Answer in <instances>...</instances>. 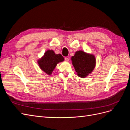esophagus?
I'll return each mask as SVG.
<instances>
[{"instance_id":"obj_1","label":"esophagus","mask_w":130,"mask_h":130,"mask_svg":"<svg viewBox=\"0 0 130 130\" xmlns=\"http://www.w3.org/2000/svg\"><path fill=\"white\" fill-rule=\"evenodd\" d=\"M65 61H66V62H68V61H69V58H68V57H65Z\"/></svg>"}]
</instances>
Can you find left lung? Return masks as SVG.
<instances>
[{
  "label": "left lung",
  "instance_id": "left-lung-1",
  "mask_svg": "<svg viewBox=\"0 0 130 130\" xmlns=\"http://www.w3.org/2000/svg\"><path fill=\"white\" fill-rule=\"evenodd\" d=\"M71 60L77 75L82 78L87 77L91 73L96 66L95 56L82 50L76 52Z\"/></svg>",
  "mask_w": 130,
  "mask_h": 130
}]
</instances>
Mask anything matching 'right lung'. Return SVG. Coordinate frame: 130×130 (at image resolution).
Returning a JSON list of instances; mask_svg holds the SVG:
<instances>
[{
    "label": "right lung",
    "mask_w": 130,
    "mask_h": 130,
    "mask_svg": "<svg viewBox=\"0 0 130 130\" xmlns=\"http://www.w3.org/2000/svg\"><path fill=\"white\" fill-rule=\"evenodd\" d=\"M64 60L61 54H56L53 50H47L43 56L37 60V63L43 72L51 75L58 63Z\"/></svg>",
    "instance_id": "right-lung-1"
}]
</instances>
